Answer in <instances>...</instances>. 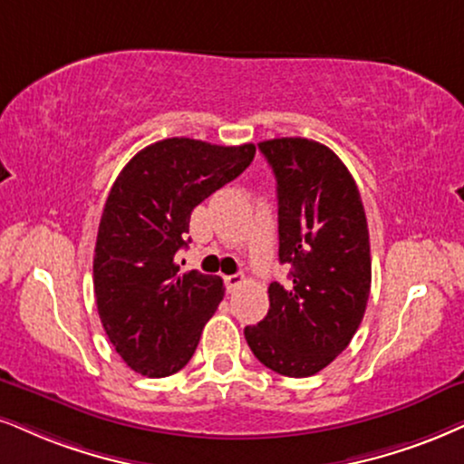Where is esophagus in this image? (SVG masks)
<instances>
[{"mask_svg":"<svg viewBox=\"0 0 464 464\" xmlns=\"http://www.w3.org/2000/svg\"><path fill=\"white\" fill-rule=\"evenodd\" d=\"M245 284V276L243 273H237V276H226V288L227 293H234L237 288H241Z\"/></svg>","mask_w":464,"mask_h":464,"instance_id":"34e87169","label":"esophagus"}]
</instances>
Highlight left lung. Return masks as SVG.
Here are the masks:
<instances>
[{
  "label": "left lung",
  "instance_id": "8db88e82",
  "mask_svg": "<svg viewBox=\"0 0 464 464\" xmlns=\"http://www.w3.org/2000/svg\"><path fill=\"white\" fill-rule=\"evenodd\" d=\"M277 180L284 288L268 285V314L245 340L260 363L303 379L351 344L370 296L368 221L359 188L331 148L305 137L258 144Z\"/></svg>",
  "mask_w": 464,
  "mask_h": 464
}]
</instances>
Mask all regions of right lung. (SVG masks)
<instances>
[{
  "instance_id": "obj_1",
  "label": "right lung",
  "mask_w": 464,
  "mask_h": 464,
  "mask_svg": "<svg viewBox=\"0 0 464 464\" xmlns=\"http://www.w3.org/2000/svg\"><path fill=\"white\" fill-rule=\"evenodd\" d=\"M256 146L169 137L146 146L113 182L94 247V296L107 337L130 370L179 372L223 299V282L180 273L193 208L254 161Z\"/></svg>"
}]
</instances>
